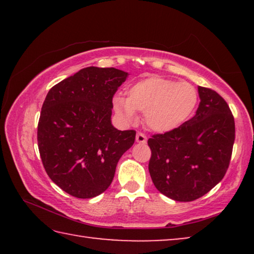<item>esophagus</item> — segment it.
Here are the masks:
<instances>
[{"label":"esophagus","mask_w":254,"mask_h":254,"mask_svg":"<svg viewBox=\"0 0 254 254\" xmlns=\"http://www.w3.org/2000/svg\"><path fill=\"white\" fill-rule=\"evenodd\" d=\"M135 140H136L137 143H142V144L147 143V136H145L143 133H141V132H137L136 133Z\"/></svg>","instance_id":"34e87169"}]
</instances>
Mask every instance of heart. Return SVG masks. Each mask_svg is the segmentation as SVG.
<instances>
[{
  "mask_svg": "<svg viewBox=\"0 0 254 254\" xmlns=\"http://www.w3.org/2000/svg\"><path fill=\"white\" fill-rule=\"evenodd\" d=\"M198 103V93L189 83L149 77L127 89V97L115 96V113L127 123L136 119V112L144 114V123L159 133L179 127L191 117Z\"/></svg>",
  "mask_w": 254,
  "mask_h": 254,
  "instance_id": "1",
  "label": "heart"
}]
</instances>
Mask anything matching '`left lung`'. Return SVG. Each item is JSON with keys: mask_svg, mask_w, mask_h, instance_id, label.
<instances>
[{"mask_svg": "<svg viewBox=\"0 0 254 254\" xmlns=\"http://www.w3.org/2000/svg\"><path fill=\"white\" fill-rule=\"evenodd\" d=\"M200 103L194 118L148 140L149 173L154 186L169 198L191 201L214 188L229 168L235 123L220 94L198 86Z\"/></svg>", "mask_w": 254, "mask_h": 254, "instance_id": "obj_1", "label": "left lung"}]
</instances>
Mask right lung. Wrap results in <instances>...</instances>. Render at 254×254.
<instances>
[{"instance_id": "obj_1", "label": "right lung", "mask_w": 254, "mask_h": 254, "mask_svg": "<svg viewBox=\"0 0 254 254\" xmlns=\"http://www.w3.org/2000/svg\"><path fill=\"white\" fill-rule=\"evenodd\" d=\"M127 72L87 67L50 88L38 123V148L53 182L77 198L105 191L135 131L112 126L114 94Z\"/></svg>"}]
</instances>
